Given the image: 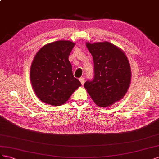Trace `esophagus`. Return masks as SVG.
I'll return each instance as SVG.
<instances>
[{
    "instance_id": "34e87169",
    "label": "esophagus",
    "mask_w": 159,
    "mask_h": 159,
    "mask_svg": "<svg viewBox=\"0 0 159 159\" xmlns=\"http://www.w3.org/2000/svg\"><path fill=\"white\" fill-rule=\"evenodd\" d=\"M84 77H80V78L79 79V80L80 81V83H81V84H82L83 85L84 84Z\"/></svg>"
}]
</instances>
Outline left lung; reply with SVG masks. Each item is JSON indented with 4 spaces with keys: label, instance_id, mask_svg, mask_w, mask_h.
<instances>
[{
    "label": "left lung",
    "instance_id": "1",
    "mask_svg": "<svg viewBox=\"0 0 159 159\" xmlns=\"http://www.w3.org/2000/svg\"><path fill=\"white\" fill-rule=\"evenodd\" d=\"M94 62V78L84 87L98 106L106 107L125 96L130 86L129 62L121 50L108 42L87 43Z\"/></svg>",
    "mask_w": 159,
    "mask_h": 159
}]
</instances>
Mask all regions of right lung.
<instances>
[{
	"instance_id": "obj_1",
	"label": "right lung",
	"mask_w": 159,
	"mask_h": 159,
	"mask_svg": "<svg viewBox=\"0 0 159 159\" xmlns=\"http://www.w3.org/2000/svg\"><path fill=\"white\" fill-rule=\"evenodd\" d=\"M75 43L58 40L46 44L36 54L30 67L34 91L44 103L60 106L81 86L75 78L69 56Z\"/></svg>"
}]
</instances>
